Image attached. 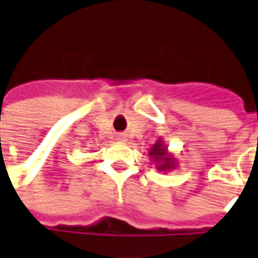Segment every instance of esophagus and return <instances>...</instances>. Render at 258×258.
Here are the masks:
<instances>
[{"instance_id":"1","label":"esophagus","mask_w":258,"mask_h":258,"mask_svg":"<svg viewBox=\"0 0 258 258\" xmlns=\"http://www.w3.org/2000/svg\"><path fill=\"white\" fill-rule=\"evenodd\" d=\"M118 140L123 141V140H125V136H123V135H119V136H118Z\"/></svg>"}]
</instances>
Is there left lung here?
Masks as SVG:
<instances>
[{"instance_id":"1","label":"left lung","mask_w":258,"mask_h":258,"mask_svg":"<svg viewBox=\"0 0 258 258\" xmlns=\"http://www.w3.org/2000/svg\"><path fill=\"white\" fill-rule=\"evenodd\" d=\"M148 155H150V158L155 162L156 168H158L159 171L167 173L170 170H173V168L177 167V159L174 158V155L168 154L167 145H164L162 139H159V140L152 145V148H151V151L148 152Z\"/></svg>"}]
</instances>
